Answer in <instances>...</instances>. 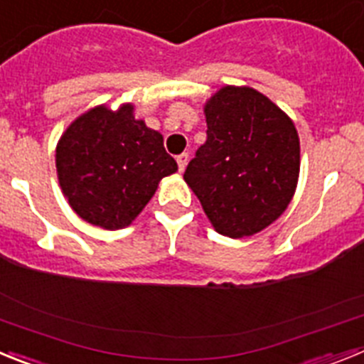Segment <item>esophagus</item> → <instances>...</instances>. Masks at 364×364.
I'll return each instance as SVG.
<instances>
[{
    "mask_svg": "<svg viewBox=\"0 0 364 364\" xmlns=\"http://www.w3.org/2000/svg\"><path fill=\"white\" fill-rule=\"evenodd\" d=\"M188 162H189V154L188 153H182V154H178V156H176V164H178L180 171H184L186 166H188Z\"/></svg>",
    "mask_w": 364,
    "mask_h": 364,
    "instance_id": "34e87169",
    "label": "esophagus"
}]
</instances>
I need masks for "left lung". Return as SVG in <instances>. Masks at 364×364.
I'll return each mask as SVG.
<instances>
[{
	"label": "left lung",
	"instance_id": "left-lung-1",
	"mask_svg": "<svg viewBox=\"0 0 364 364\" xmlns=\"http://www.w3.org/2000/svg\"><path fill=\"white\" fill-rule=\"evenodd\" d=\"M204 112L208 138L184 180L218 233H259L284 213L295 193L301 154L294 122L250 87H224Z\"/></svg>",
	"mask_w": 364,
	"mask_h": 364
}]
</instances>
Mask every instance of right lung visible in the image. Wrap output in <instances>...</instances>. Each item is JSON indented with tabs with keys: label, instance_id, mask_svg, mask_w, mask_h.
Segmentation results:
<instances>
[{
	"label": "right lung",
	"instance_id": "1",
	"mask_svg": "<svg viewBox=\"0 0 364 364\" xmlns=\"http://www.w3.org/2000/svg\"><path fill=\"white\" fill-rule=\"evenodd\" d=\"M56 169L70 208L83 220L120 230L178 167L162 134L134 120L127 104L118 111L91 109L73 122L56 147Z\"/></svg>",
	"mask_w": 364,
	"mask_h": 364
}]
</instances>
